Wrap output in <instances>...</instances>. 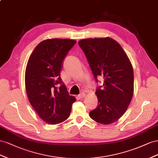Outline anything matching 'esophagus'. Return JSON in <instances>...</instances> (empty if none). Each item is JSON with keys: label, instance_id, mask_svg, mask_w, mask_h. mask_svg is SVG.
<instances>
[{"label": "esophagus", "instance_id": "esophagus-1", "mask_svg": "<svg viewBox=\"0 0 158 158\" xmlns=\"http://www.w3.org/2000/svg\"><path fill=\"white\" fill-rule=\"evenodd\" d=\"M85 93H84V92H81V93L79 95L77 96L79 98H83V97H85Z\"/></svg>", "mask_w": 158, "mask_h": 158}]
</instances>
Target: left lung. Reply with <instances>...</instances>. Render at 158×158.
<instances>
[{
  "mask_svg": "<svg viewBox=\"0 0 158 158\" xmlns=\"http://www.w3.org/2000/svg\"><path fill=\"white\" fill-rule=\"evenodd\" d=\"M78 44L96 82L98 77H104L103 85L96 89L98 105L89 116L97 123L110 124L125 113L133 97L131 62L120 45L110 38L83 39Z\"/></svg>",
  "mask_w": 158,
  "mask_h": 158,
  "instance_id": "left-lung-1",
  "label": "left lung"
}]
</instances>
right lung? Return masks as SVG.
I'll list each match as a JSON object with an SVG mask.
<instances>
[{
    "instance_id": "obj_1",
    "label": "right lung",
    "mask_w": 158,
    "mask_h": 158,
    "mask_svg": "<svg viewBox=\"0 0 158 158\" xmlns=\"http://www.w3.org/2000/svg\"><path fill=\"white\" fill-rule=\"evenodd\" d=\"M75 43L69 39L44 40L35 48L26 65L25 85L29 102L40 118L49 124L68 118L76 101L69 94L60 77L63 61Z\"/></svg>"
}]
</instances>
